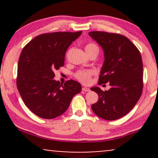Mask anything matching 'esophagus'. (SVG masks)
Returning <instances> with one entry per match:
<instances>
[{"mask_svg": "<svg viewBox=\"0 0 158 158\" xmlns=\"http://www.w3.org/2000/svg\"><path fill=\"white\" fill-rule=\"evenodd\" d=\"M82 90H83V91H85V92H88L90 90V88H87V87H83L82 88Z\"/></svg>", "mask_w": 158, "mask_h": 158, "instance_id": "34e87169", "label": "esophagus"}]
</instances>
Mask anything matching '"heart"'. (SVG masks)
<instances>
[{"instance_id":"heart-1","label":"heart","mask_w":158,"mask_h":158,"mask_svg":"<svg viewBox=\"0 0 158 158\" xmlns=\"http://www.w3.org/2000/svg\"><path fill=\"white\" fill-rule=\"evenodd\" d=\"M98 49V47L94 44H88L85 46V51L91 49ZM93 75L91 70H81L75 73V77L83 83H88L90 81V77Z\"/></svg>"}]
</instances>
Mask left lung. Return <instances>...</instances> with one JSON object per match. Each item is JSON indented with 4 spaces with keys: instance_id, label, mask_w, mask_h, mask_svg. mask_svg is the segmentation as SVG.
<instances>
[{
    "instance_id": "left-lung-1",
    "label": "left lung",
    "mask_w": 158,
    "mask_h": 158,
    "mask_svg": "<svg viewBox=\"0 0 158 158\" xmlns=\"http://www.w3.org/2000/svg\"><path fill=\"white\" fill-rule=\"evenodd\" d=\"M104 52L99 83L109 82L111 88L103 91L90 90L98 95L91 106L93 111L105 120H116L128 114L137 103L143 88V65L139 51L126 36L103 31H90Z\"/></svg>"
}]
</instances>
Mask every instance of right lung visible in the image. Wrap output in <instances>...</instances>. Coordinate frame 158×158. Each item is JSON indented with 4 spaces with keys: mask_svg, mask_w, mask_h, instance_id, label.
<instances>
[{
    "mask_svg": "<svg viewBox=\"0 0 158 158\" xmlns=\"http://www.w3.org/2000/svg\"><path fill=\"white\" fill-rule=\"evenodd\" d=\"M81 34H43L23 47L18 63L17 88L25 105L39 117L52 119L62 115L73 96L81 91L78 82L70 80L62 84L54 79V71L64 65L67 49Z\"/></svg>",
    "mask_w": 158,
    "mask_h": 158,
    "instance_id": "right-lung-1",
    "label": "right lung"
}]
</instances>
